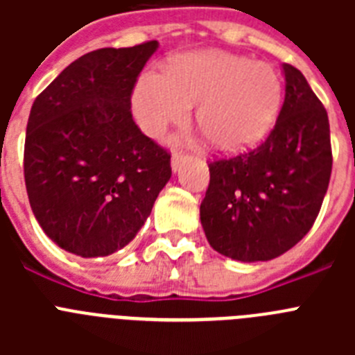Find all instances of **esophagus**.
Returning a JSON list of instances; mask_svg holds the SVG:
<instances>
[{"label": "esophagus", "instance_id": "1", "mask_svg": "<svg viewBox=\"0 0 355 355\" xmlns=\"http://www.w3.org/2000/svg\"><path fill=\"white\" fill-rule=\"evenodd\" d=\"M188 158H190V156L183 155V153H174V155H172V159H171L172 171H174V172L180 171L181 165H183V162H187Z\"/></svg>", "mask_w": 355, "mask_h": 355}]
</instances>
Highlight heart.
<instances>
[{
	"label": "heart",
	"instance_id": "b5f03b06",
	"mask_svg": "<svg viewBox=\"0 0 355 355\" xmlns=\"http://www.w3.org/2000/svg\"><path fill=\"white\" fill-rule=\"evenodd\" d=\"M283 101L277 71L263 62L224 51L181 55L163 72L139 80L133 110L140 126L159 135L168 124H183L197 105L199 130L215 149H247L275 122Z\"/></svg>",
	"mask_w": 355,
	"mask_h": 355
}]
</instances>
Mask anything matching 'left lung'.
<instances>
[{"instance_id": "obj_1", "label": "left lung", "mask_w": 355, "mask_h": 355, "mask_svg": "<svg viewBox=\"0 0 355 355\" xmlns=\"http://www.w3.org/2000/svg\"><path fill=\"white\" fill-rule=\"evenodd\" d=\"M283 72L284 103L266 140L208 165L200 224L209 245L238 261H268L299 243L331 180L327 112L299 69Z\"/></svg>"}]
</instances>
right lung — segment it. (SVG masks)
<instances>
[{
	"label": "right lung",
	"instance_id": "obj_1",
	"mask_svg": "<svg viewBox=\"0 0 355 355\" xmlns=\"http://www.w3.org/2000/svg\"><path fill=\"white\" fill-rule=\"evenodd\" d=\"M156 40L72 62L37 96L24 142L31 211L81 258L126 247L171 180V155L135 124L131 94Z\"/></svg>",
	"mask_w": 355,
	"mask_h": 355
}]
</instances>
